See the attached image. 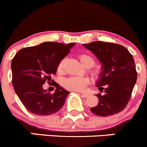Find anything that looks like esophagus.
<instances>
[{
	"mask_svg": "<svg viewBox=\"0 0 147 147\" xmlns=\"http://www.w3.org/2000/svg\"><path fill=\"white\" fill-rule=\"evenodd\" d=\"M81 94L83 97H87L89 96V94L87 93H84V92H81Z\"/></svg>",
	"mask_w": 147,
	"mask_h": 147,
	"instance_id": "34e87169",
	"label": "esophagus"
}]
</instances>
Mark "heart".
I'll return each instance as SVG.
<instances>
[{"label":"heart","mask_w":147,"mask_h":147,"mask_svg":"<svg viewBox=\"0 0 147 147\" xmlns=\"http://www.w3.org/2000/svg\"><path fill=\"white\" fill-rule=\"evenodd\" d=\"M79 59L84 67L87 68L92 67L94 64V60L92 56L87 54H81L79 55ZM64 64V60H62L58 65L59 70H62ZM89 80L87 78L82 77H70L65 79L63 82V86L70 91H82L85 86L88 84Z\"/></svg>","instance_id":"1"}]
</instances>
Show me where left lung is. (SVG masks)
Instances as JSON below:
<instances>
[{"instance_id": "8db88e82", "label": "left lung", "mask_w": 147, "mask_h": 147, "mask_svg": "<svg viewBox=\"0 0 147 147\" xmlns=\"http://www.w3.org/2000/svg\"><path fill=\"white\" fill-rule=\"evenodd\" d=\"M83 46L100 60L102 71L96 86L105 94H97L99 103L92 107L93 114L101 117L115 115L126 107L131 97L137 73L131 53L121 45L95 41Z\"/></svg>"}]
</instances>
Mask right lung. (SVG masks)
Returning a JSON list of instances; mask_svg holds the SVG:
<instances>
[{"instance_id":"right-lung-1","label":"right lung","mask_w":147,"mask_h":147,"mask_svg":"<svg viewBox=\"0 0 147 147\" xmlns=\"http://www.w3.org/2000/svg\"><path fill=\"white\" fill-rule=\"evenodd\" d=\"M75 43L67 45L56 42H45L23 48L11 63L13 88L26 109L37 115H50L60 110L69 94L57 83L53 94L44 90L43 84L51 81L60 60L69 53ZM53 82L54 81L53 80Z\"/></svg>"}]
</instances>
